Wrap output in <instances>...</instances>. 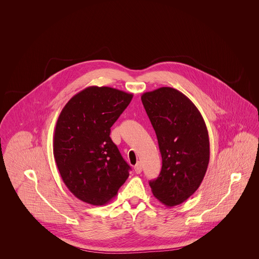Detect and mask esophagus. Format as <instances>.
Returning <instances> with one entry per match:
<instances>
[{
	"label": "esophagus",
	"instance_id": "esophagus-1",
	"mask_svg": "<svg viewBox=\"0 0 259 259\" xmlns=\"http://www.w3.org/2000/svg\"><path fill=\"white\" fill-rule=\"evenodd\" d=\"M134 169H135V172H137V174H141V172H142V169H143L142 164H141L140 162H138V163L136 164Z\"/></svg>",
	"mask_w": 259,
	"mask_h": 259
}]
</instances>
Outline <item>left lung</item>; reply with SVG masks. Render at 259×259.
I'll return each instance as SVG.
<instances>
[{"mask_svg": "<svg viewBox=\"0 0 259 259\" xmlns=\"http://www.w3.org/2000/svg\"><path fill=\"white\" fill-rule=\"evenodd\" d=\"M158 140L159 177L150 181L152 194L167 207L184 203L201 185L209 161L208 129L191 100L172 87L142 95Z\"/></svg>", "mask_w": 259, "mask_h": 259, "instance_id": "8db88e82", "label": "left lung"}]
</instances>
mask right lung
<instances>
[{
	"instance_id": "obj_1",
	"label": "right lung",
	"mask_w": 259,
	"mask_h": 259,
	"mask_svg": "<svg viewBox=\"0 0 259 259\" xmlns=\"http://www.w3.org/2000/svg\"><path fill=\"white\" fill-rule=\"evenodd\" d=\"M132 98V93L111 87H87L70 99L59 114L54 158L64 184L82 202L108 204L129 177L130 166L110 133Z\"/></svg>"
}]
</instances>
